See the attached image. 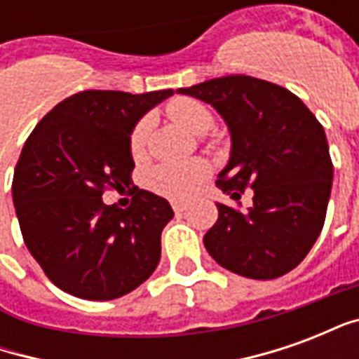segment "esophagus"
I'll list each match as a JSON object with an SVG mask.
<instances>
[{
    "mask_svg": "<svg viewBox=\"0 0 359 359\" xmlns=\"http://www.w3.org/2000/svg\"><path fill=\"white\" fill-rule=\"evenodd\" d=\"M172 210H175V213H182V211L187 210V203L172 202Z\"/></svg>",
    "mask_w": 359,
    "mask_h": 359,
    "instance_id": "obj_1",
    "label": "esophagus"
}]
</instances>
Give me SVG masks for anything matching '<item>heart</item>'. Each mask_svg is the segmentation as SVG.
Wrapping results in <instances>:
<instances>
[{
	"mask_svg": "<svg viewBox=\"0 0 359 359\" xmlns=\"http://www.w3.org/2000/svg\"><path fill=\"white\" fill-rule=\"evenodd\" d=\"M167 113L172 121L188 128L194 134H205L213 126L211 111L192 97H177L167 105ZM148 142V121H138L134 125L128 146L134 157L144 156ZM210 167L202 159H192L187 163H161L154 167L146 177V184L151 192H156L171 200H184L202 184L208 177Z\"/></svg>",
	"mask_w": 359,
	"mask_h": 359,
	"instance_id": "obj_1",
	"label": "heart"
}]
</instances>
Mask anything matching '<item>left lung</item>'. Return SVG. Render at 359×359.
<instances>
[{
    "mask_svg": "<svg viewBox=\"0 0 359 359\" xmlns=\"http://www.w3.org/2000/svg\"><path fill=\"white\" fill-rule=\"evenodd\" d=\"M177 92L211 103L229 125L233 149L217 187L238 205L246 188L254 192L248 211L217 203L205 250L242 277H283L308 256L325 225L332 161L323 126L290 90L246 74Z\"/></svg>",
    "mask_w": 359,
    "mask_h": 359,
    "instance_id": "left-lung-1",
    "label": "left lung"
}]
</instances>
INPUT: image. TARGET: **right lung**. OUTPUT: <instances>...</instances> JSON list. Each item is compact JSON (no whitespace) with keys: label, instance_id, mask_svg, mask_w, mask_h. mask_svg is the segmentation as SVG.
I'll return each mask as SVG.
<instances>
[{"label":"right lung","instance_id":"1","mask_svg":"<svg viewBox=\"0 0 359 359\" xmlns=\"http://www.w3.org/2000/svg\"><path fill=\"white\" fill-rule=\"evenodd\" d=\"M172 94L84 90L57 103L25 142L13 203L28 252L61 290L115 300L156 271L161 231L175 215L169 202L138 187L126 210L102 196L128 184L134 125Z\"/></svg>","mask_w":359,"mask_h":359}]
</instances>
